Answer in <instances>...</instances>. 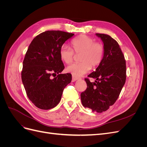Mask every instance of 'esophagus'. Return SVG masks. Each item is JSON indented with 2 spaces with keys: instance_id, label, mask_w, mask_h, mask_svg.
Segmentation results:
<instances>
[{
  "instance_id": "1",
  "label": "esophagus",
  "mask_w": 147,
  "mask_h": 147,
  "mask_svg": "<svg viewBox=\"0 0 147 147\" xmlns=\"http://www.w3.org/2000/svg\"><path fill=\"white\" fill-rule=\"evenodd\" d=\"M79 79H80L79 77H77L76 76H74V75H72V80L74 82L76 81V80H79Z\"/></svg>"
}]
</instances>
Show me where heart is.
<instances>
[{
    "label": "heart",
    "instance_id": "1",
    "mask_svg": "<svg viewBox=\"0 0 147 147\" xmlns=\"http://www.w3.org/2000/svg\"><path fill=\"white\" fill-rule=\"evenodd\" d=\"M75 54H80V63H74L66 68L67 72L74 76L80 77L88 73L91 67L95 68L103 59L104 47L100 43L96 42V40L86 35H82L74 39L71 42ZM68 45H63L60 48L61 59L65 64L72 63L74 53Z\"/></svg>",
    "mask_w": 147,
    "mask_h": 147
}]
</instances>
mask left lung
Returning <instances> with one entry per match:
<instances>
[{
  "mask_svg": "<svg viewBox=\"0 0 147 147\" xmlns=\"http://www.w3.org/2000/svg\"><path fill=\"white\" fill-rule=\"evenodd\" d=\"M104 43L103 59L88 77L95 78L91 82L84 80L87 88L81 93L82 103L92 112L102 113L114 104L126 82V66L124 56L118 42L110 35L96 34Z\"/></svg>",
  "mask_w": 147,
  "mask_h": 147,
  "instance_id": "left-lung-1",
  "label": "left lung"
}]
</instances>
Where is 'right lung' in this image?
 Returning a JSON list of instances; mask_svg holds the SVG:
<instances>
[{
  "label": "right lung",
  "mask_w": 147,
  "mask_h": 147,
  "mask_svg": "<svg viewBox=\"0 0 147 147\" xmlns=\"http://www.w3.org/2000/svg\"><path fill=\"white\" fill-rule=\"evenodd\" d=\"M74 34L47 30L31 42L23 63L21 78L29 100L43 110L54 108L61 100L65 87L72 80L70 74H59L64 69L59 50ZM57 74L51 78V75Z\"/></svg>",
  "instance_id": "add662e5"
}]
</instances>
